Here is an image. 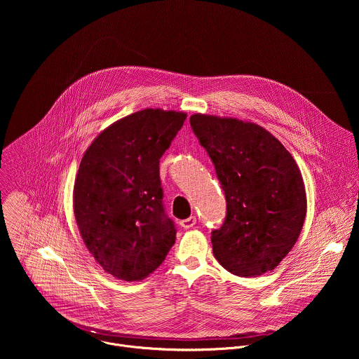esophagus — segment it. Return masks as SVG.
I'll return each mask as SVG.
<instances>
[{"label": "esophagus", "instance_id": "1", "mask_svg": "<svg viewBox=\"0 0 359 359\" xmlns=\"http://www.w3.org/2000/svg\"><path fill=\"white\" fill-rule=\"evenodd\" d=\"M195 224H196V217H195V215H192V217H189V218H187V219L180 221V225H181L182 228H185V229L192 228Z\"/></svg>", "mask_w": 359, "mask_h": 359}]
</instances>
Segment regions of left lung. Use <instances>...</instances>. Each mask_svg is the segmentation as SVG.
<instances>
[{"instance_id":"obj_1","label":"left lung","mask_w":359,"mask_h":359,"mask_svg":"<svg viewBox=\"0 0 359 359\" xmlns=\"http://www.w3.org/2000/svg\"><path fill=\"white\" fill-rule=\"evenodd\" d=\"M189 121L226 199L225 221L211 232L214 256L238 276L273 271L296 245L307 214L296 160L256 123L202 113Z\"/></svg>"}]
</instances>
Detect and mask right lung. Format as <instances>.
Returning a JSON list of instances; mask_svg holds the SVG:
<instances>
[{"instance_id":"add662e5","label":"right lung","mask_w":359,"mask_h":359,"mask_svg":"<svg viewBox=\"0 0 359 359\" xmlns=\"http://www.w3.org/2000/svg\"><path fill=\"white\" fill-rule=\"evenodd\" d=\"M185 118L175 110L135 111L104 128L80 161L73 189L80 235L104 272L120 280L149 276L175 242L158 160Z\"/></svg>"}]
</instances>
